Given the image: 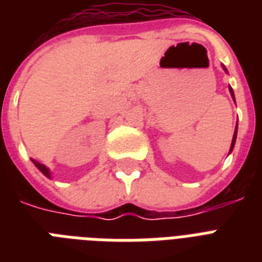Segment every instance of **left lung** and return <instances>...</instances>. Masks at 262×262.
Wrapping results in <instances>:
<instances>
[{
    "label": "left lung",
    "instance_id": "left-lung-1",
    "mask_svg": "<svg viewBox=\"0 0 262 262\" xmlns=\"http://www.w3.org/2000/svg\"><path fill=\"white\" fill-rule=\"evenodd\" d=\"M223 69L226 72H227V69H226V68L223 67ZM230 94H231V96H232V99H234V100H235V96H234V91H232V88L230 87ZM236 132H238V125H236V127H235V132H234V137H232V143H231V147H230V152L232 151V149H234V145H235V140H236Z\"/></svg>",
    "mask_w": 262,
    "mask_h": 262
}]
</instances>
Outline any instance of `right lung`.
<instances>
[{
  "label": "right lung",
  "instance_id": "1",
  "mask_svg": "<svg viewBox=\"0 0 262 262\" xmlns=\"http://www.w3.org/2000/svg\"><path fill=\"white\" fill-rule=\"evenodd\" d=\"M32 162H34V164H35V166H36V167L39 168V171H40V172H43V174L46 175L47 178H50V177H51V174H50V170H49V168H47L46 166H45V164L39 163V162H36V160H34V159H32Z\"/></svg>",
  "mask_w": 262,
  "mask_h": 262
}]
</instances>
